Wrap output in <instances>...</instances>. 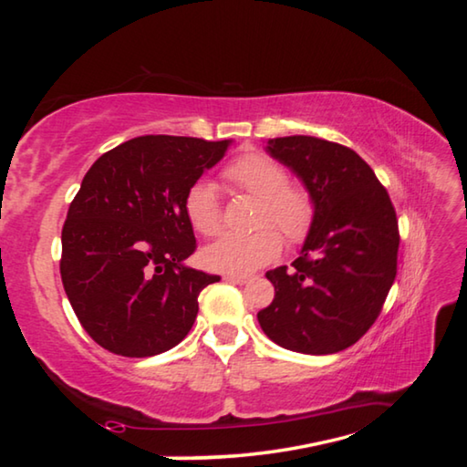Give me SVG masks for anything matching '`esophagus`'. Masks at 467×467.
<instances>
[{
  "label": "esophagus",
  "instance_id": "esophagus-1",
  "mask_svg": "<svg viewBox=\"0 0 467 467\" xmlns=\"http://www.w3.org/2000/svg\"><path fill=\"white\" fill-rule=\"evenodd\" d=\"M226 282H233V284H247L251 280V275H244V274H226L224 275Z\"/></svg>",
  "mask_w": 467,
  "mask_h": 467
}]
</instances>
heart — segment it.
<instances>
[{"label": "heart", "mask_w": 467, "mask_h": 467, "mask_svg": "<svg viewBox=\"0 0 467 467\" xmlns=\"http://www.w3.org/2000/svg\"><path fill=\"white\" fill-rule=\"evenodd\" d=\"M223 177L236 192L259 200L255 224L249 234H226L202 251V262L210 270L224 274H251L272 264L282 251L280 234L290 244L309 236L315 220V203L305 187L292 185L288 171L262 152H247L226 164ZM189 224L203 236H214L223 228V203L216 185L200 179L185 193Z\"/></svg>", "instance_id": "1"}]
</instances>
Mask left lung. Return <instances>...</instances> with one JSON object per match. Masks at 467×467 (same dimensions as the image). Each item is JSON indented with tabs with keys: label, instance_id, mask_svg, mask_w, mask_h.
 I'll list each match as a JSON object with an SVG mask.
<instances>
[{
	"label": "left lung",
	"instance_id": "obj_1",
	"mask_svg": "<svg viewBox=\"0 0 467 467\" xmlns=\"http://www.w3.org/2000/svg\"><path fill=\"white\" fill-rule=\"evenodd\" d=\"M267 152L303 181L315 220L300 255L265 274L274 300L257 313L264 334L303 354H334L373 326L398 274L400 231L373 169L336 141L267 140Z\"/></svg>",
	"mask_w": 467,
	"mask_h": 467
}]
</instances>
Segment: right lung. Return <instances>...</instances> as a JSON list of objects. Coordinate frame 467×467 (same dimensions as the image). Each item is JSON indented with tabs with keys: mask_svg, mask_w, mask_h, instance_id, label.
Segmentation results:
<instances>
[{
	"mask_svg": "<svg viewBox=\"0 0 467 467\" xmlns=\"http://www.w3.org/2000/svg\"><path fill=\"white\" fill-rule=\"evenodd\" d=\"M228 146L140 136L86 172L61 231L59 270L76 317L105 350L146 358L189 334L197 296L220 275L185 265L195 236L183 202Z\"/></svg>",
	"mask_w": 467,
	"mask_h": 467,
	"instance_id": "add662e5",
	"label": "right lung"
}]
</instances>
